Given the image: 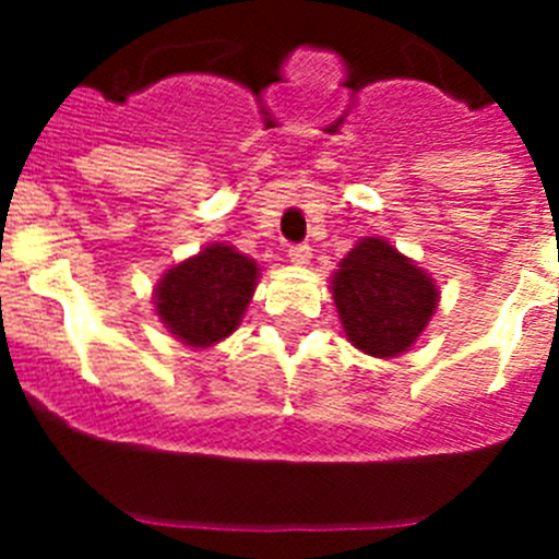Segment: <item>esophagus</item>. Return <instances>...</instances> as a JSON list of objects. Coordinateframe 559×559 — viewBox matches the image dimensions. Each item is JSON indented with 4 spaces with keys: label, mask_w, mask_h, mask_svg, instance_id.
<instances>
[{
    "label": "esophagus",
    "mask_w": 559,
    "mask_h": 559,
    "mask_svg": "<svg viewBox=\"0 0 559 559\" xmlns=\"http://www.w3.org/2000/svg\"><path fill=\"white\" fill-rule=\"evenodd\" d=\"M290 263L294 265H308L310 263V246L308 243H296L288 249Z\"/></svg>",
    "instance_id": "obj_1"
}]
</instances>
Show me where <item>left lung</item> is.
Returning <instances> with one entry per match:
<instances>
[{
    "mask_svg": "<svg viewBox=\"0 0 559 559\" xmlns=\"http://www.w3.org/2000/svg\"><path fill=\"white\" fill-rule=\"evenodd\" d=\"M344 335L372 358L408 353L439 305V285L383 237H360L330 276Z\"/></svg>",
    "mask_w": 559,
    "mask_h": 559,
    "instance_id": "left-lung-1",
    "label": "left lung"
}]
</instances>
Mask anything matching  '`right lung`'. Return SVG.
<instances>
[{"mask_svg":"<svg viewBox=\"0 0 559 559\" xmlns=\"http://www.w3.org/2000/svg\"><path fill=\"white\" fill-rule=\"evenodd\" d=\"M260 265L229 243H206L170 265L153 288V308L167 333L192 349L229 338L254 296Z\"/></svg>","mask_w":559,"mask_h":559,"instance_id":"obj_1","label":"right lung"}]
</instances>
